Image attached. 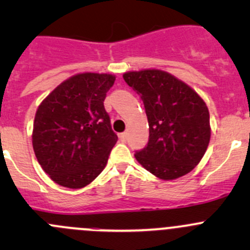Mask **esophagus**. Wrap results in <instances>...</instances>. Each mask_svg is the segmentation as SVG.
Returning a JSON list of instances; mask_svg holds the SVG:
<instances>
[{"mask_svg":"<svg viewBox=\"0 0 250 250\" xmlns=\"http://www.w3.org/2000/svg\"><path fill=\"white\" fill-rule=\"evenodd\" d=\"M127 137H128V133L127 132H123V133H121V134H120L121 140H125V139H127Z\"/></svg>","mask_w":250,"mask_h":250,"instance_id":"1","label":"esophagus"}]
</instances>
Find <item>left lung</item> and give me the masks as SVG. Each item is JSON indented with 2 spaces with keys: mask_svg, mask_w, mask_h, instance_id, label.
<instances>
[{
  "mask_svg": "<svg viewBox=\"0 0 250 250\" xmlns=\"http://www.w3.org/2000/svg\"><path fill=\"white\" fill-rule=\"evenodd\" d=\"M123 78L145 106L148 143L135 153L138 162L162 180L190 173L210 140L209 111L190 85L158 69L128 71Z\"/></svg>",
  "mask_w": 250,
  "mask_h": 250,
  "instance_id": "1",
  "label": "left lung"
}]
</instances>
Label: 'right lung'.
I'll use <instances>...</instances> for the list:
<instances>
[{"instance_id":"right-lung-1","label":"right lung","mask_w":250,"mask_h":250,"mask_svg":"<svg viewBox=\"0 0 250 250\" xmlns=\"http://www.w3.org/2000/svg\"><path fill=\"white\" fill-rule=\"evenodd\" d=\"M115 75L81 72L55 87L36 111L32 147L58 185L82 188L106 166L117 141L104 107Z\"/></svg>"}]
</instances>
